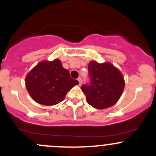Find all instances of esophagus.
I'll return each instance as SVG.
<instances>
[{
	"mask_svg": "<svg viewBox=\"0 0 156 156\" xmlns=\"http://www.w3.org/2000/svg\"><path fill=\"white\" fill-rule=\"evenodd\" d=\"M78 82H79V85L81 86V84H82V80H81V78H78Z\"/></svg>",
	"mask_w": 156,
	"mask_h": 156,
	"instance_id": "esophagus-1",
	"label": "esophagus"
}]
</instances>
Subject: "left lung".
<instances>
[{"instance_id": "obj_1", "label": "left lung", "mask_w": 156, "mask_h": 156, "mask_svg": "<svg viewBox=\"0 0 156 156\" xmlns=\"http://www.w3.org/2000/svg\"><path fill=\"white\" fill-rule=\"evenodd\" d=\"M88 71L91 82L82 85L87 104L96 109L108 108L114 105L121 97L125 87L123 74L110 62L98 63L90 61Z\"/></svg>"}]
</instances>
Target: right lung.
Wrapping results in <instances>:
<instances>
[{
	"mask_svg": "<svg viewBox=\"0 0 156 156\" xmlns=\"http://www.w3.org/2000/svg\"><path fill=\"white\" fill-rule=\"evenodd\" d=\"M25 84L31 98L38 104L53 106L66 98V94L78 84L69 75L58 58L42 61L33 67L26 76Z\"/></svg>",
	"mask_w": 156,
	"mask_h": 156,
	"instance_id": "add662e5",
	"label": "right lung"
}]
</instances>
